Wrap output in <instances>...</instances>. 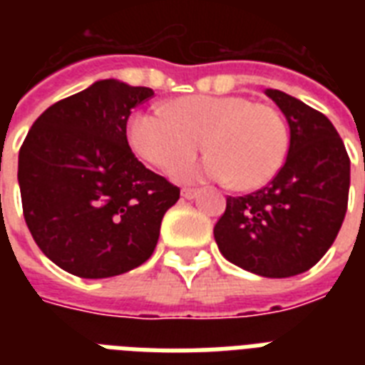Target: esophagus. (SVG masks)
<instances>
[{
    "label": "esophagus",
    "mask_w": 365,
    "mask_h": 365,
    "mask_svg": "<svg viewBox=\"0 0 365 365\" xmlns=\"http://www.w3.org/2000/svg\"><path fill=\"white\" fill-rule=\"evenodd\" d=\"M197 195H199V189H193V187H183L182 189L183 199H195Z\"/></svg>",
    "instance_id": "esophagus-1"
}]
</instances>
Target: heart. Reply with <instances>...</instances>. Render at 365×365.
Listing matches in <instances>:
<instances>
[{
	"mask_svg": "<svg viewBox=\"0 0 365 365\" xmlns=\"http://www.w3.org/2000/svg\"><path fill=\"white\" fill-rule=\"evenodd\" d=\"M132 151L149 165L168 170L202 148L212 153L172 170L180 182L229 180L254 189L271 180L288 153L289 134L272 106L239 94H191L163 110H140L126 123Z\"/></svg>",
	"mask_w": 365,
	"mask_h": 365,
	"instance_id": "1",
	"label": "heart"
}]
</instances>
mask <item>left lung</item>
<instances>
[{
	"mask_svg": "<svg viewBox=\"0 0 365 365\" xmlns=\"http://www.w3.org/2000/svg\"><path fill=\"white\" fill-rule=\"evenodd\" d=\"M265 94L288 121V157L269 185L227 197L214 239L223 257L244 271L288 278L317 265L339 233L351 159L324 113L277 88Z\"/></svg>",
	"mask_w": 365,
	"mask_h": 365,
	"instance_id": "obj_1",
	"label": "left lung"
}]
</instances>
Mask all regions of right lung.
Masks as SVG:
<instances>
[{"mask_svg":"<svg viewBox=\"0 0 365 365\" xmlns=\"http://www.w3.org/2000/svg\"><path fill=\"white\" fill-rule=\"evenodd\" d=\"M148 87L102 79L45 110L19 153L26 225L43 254L81 278L128 272L153 254L180 189L134 157L130 110Z\"/></svg>","mask_w":365,"mask_h":365,"instance_id":"1","label":"right lung"}]
</instances>
